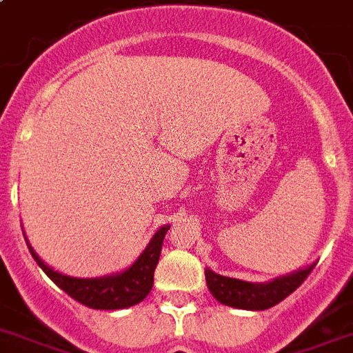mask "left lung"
Segmentation results:
<instances>
[{"instance_id":"left-lung-1","label":"left lung","mask_w":353,"mask_h":353,"mask_svg":"<svg viewBox=\"0 0 353 353\" xmlns=\"http://www.w3.org/2000/svg\"><path fill=\"white\" fill-rule=\"evenodd\" d=\"M313 268L315 264L268 283H252L238 280V278L222 276L208 268L205 271V276L210 292L219 303L232 306V308L257 310L259 312V310H268L283 301L289 294H292L305 282Z\"/></svg>"}]
</instances>
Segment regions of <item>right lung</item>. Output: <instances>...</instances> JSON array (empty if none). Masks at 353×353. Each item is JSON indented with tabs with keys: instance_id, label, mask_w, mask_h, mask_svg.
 Wrapping results in <instances>:
<instances>
[{
	"instance_id": "1",
	"label": "right lung",
	"mask_w": 353,
	"mask_h": 353,
	"mask_svg": "<svg viewBox=\"0 0 353 353\" xmlns=\"http://www.w3.org/2000/svg\"><path fill=\"white\" fill-rule=\"evenodd\" d=\"M170 225H164L155 232L150 243L147 245L140 257L134 261L131 268L117 274H110L103 278H73L68 274L54 271L38 257L33 247L28 248L37 261L38 266L45 271L52 282L59 289H63L68 296L75 301L89 306L92 310H121L138 305L143 301L154 285V271L159 263L161 248H163L164 236H166Z\"/></svg>"
}]
</instances>
